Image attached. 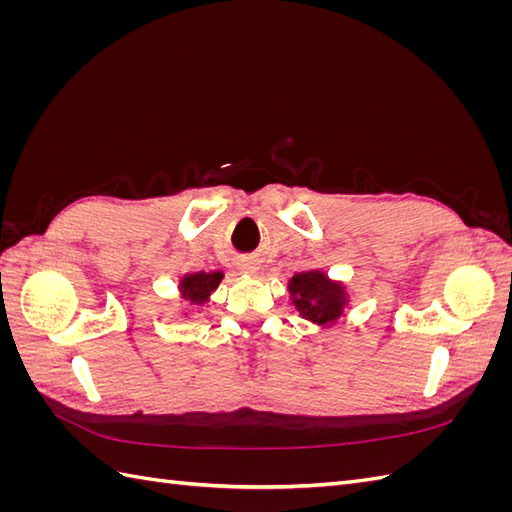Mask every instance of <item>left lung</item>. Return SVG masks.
Returning <instances> with one entry per match:
<instances>
[{
  "instance_id": "1",
  "label": "left lung",
  "mask_w": 512,
  "mask_h": 512,
  "mask_svg": "<svg viewBox=\"0 0 512 512\" xmlns=\"http://www.w3.org/2000/svg\"><path fill=\"white\" fill-rule=\"evenodd\" d=\"M288 290L292 294V303L299 309L301 316L316 324H333L344 314V286L331 282L320 271L297 273L290 280Z\"/></svg>"
}]
</instances>
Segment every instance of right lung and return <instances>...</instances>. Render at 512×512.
Returning a JSON list of instances; mask_svg holds the SVG:
<instances>
[{
  "label": "right lung",
  "mask_w": 512,
  "mask_h": 512,
  "mask_svg": "<svg viewBox=\"0 0 512 512\" xmlns=\"http://www.w3.org/2000/svg\"><path fill=\"white\" fill-rule=\"evenodd\" d=\"M222 282V273H190L181 280V297L185 301H190L192 305H203L207 303L209 294L220 286Z\"/></svg>",
  "instance_id": "right-lung-1"
}]
</instances>
